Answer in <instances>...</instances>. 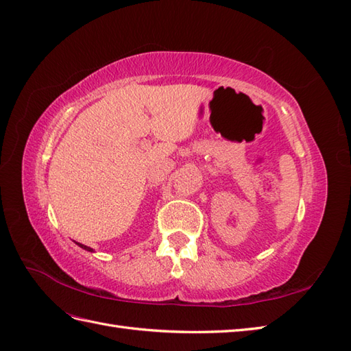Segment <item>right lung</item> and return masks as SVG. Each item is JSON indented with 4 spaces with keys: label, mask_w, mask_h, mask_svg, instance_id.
<instances>
[{
    "label": "right lung",
    "mask_w": 351,
    "mask_h": 351,
    "mask_svg": "<svg viewBox=\"0 0 351 351\" xmlns=\"http://www.w3.org/2000/svg\"><path fill=\"white\" fill-rule=\"evenodd\" d=\"M76 245H77V246H80V247H82V249H85V251H88V252H93V249H91L90 246H85V245H81V243H77V241H76Z\"/></svg>",
    "instance_id": "add662e5"
}]
</instances>
